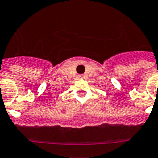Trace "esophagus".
I'll list each match as a JSON object with an SVG mask.
<instances>
[{"label": "esophagus", "mask_w": 158, "mask_h": 158, "mask_svg": "<svg viewBox=\"0 0 158 158\" xmlns=\"http://www.w3.org/2000/svg\"><path fill=\"white\" fill-rule=\"evenodd\" d=\"M79 78L82 79V78H84V76H83V75H79Z\"/></svg>", "instance_id": "1"}]
</instances>
